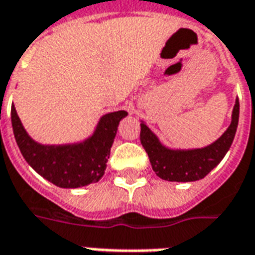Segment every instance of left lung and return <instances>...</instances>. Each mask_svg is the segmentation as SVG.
Wrapping results in <instances>:
<instances>
[{
	"label": "left lung",
	"instance_id": "left-lung-1",
	"mask_svg": "<svg viewBox=\"0 0 255 255\" xmlns=\"http://www.w3.org/2000/svg\"><path fill=\"white\" fill-rule=\"evenodd\" d=\"M239 122V100L235 101L232 120L221 136L201 149H169L143 122H140V143L149 155L155 175L168 182H195L219 165L235 138Z\"/></svg>",
	"mask_w": 255,
	"mask_h": 255
}]
</instances>
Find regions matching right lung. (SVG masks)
I'll use <instances>...</instances> for the list:
<instances>
[{"instance_id": "add662e5", "label": "right lung", "mask_w": 255, "mask_h": 255, "mask_svg": "<svg viewBox=\"0 0 255 255\" xmlns=\"http://www.w3.org/2000/svg\"><path fill=\"white\" fill-rule=\"evenodd\" d=\"M126 111L101 117L91 136L83 142L68 144H42L27 133L12 105L10 119L14 139L28 165L57 187L78 188L97 183L104 176L117 127Z\"/></svg>"}]
</instances>
